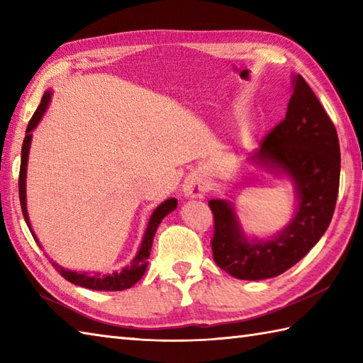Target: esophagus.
<instances>
[{"instance_id": "obj_1", "label": "esophagus", "mask_w": 363, "mask_h": 363, "mask_svg": "<svg viewBox=\"0 0 363 363\" xmlns=\"http://www.w3.org/2000/svg\"><path fill=\"white\" fill-rule=\"evenodd\" d=\"M207 191V184L201 173H191L182 184V195L186 198H203Z\"/></svg>"}]
</instances>
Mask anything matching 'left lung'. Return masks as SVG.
Returning <instances> with one entry per match:
<instances>
[{
  "label": "left lung",
  "instance_id": "1",
  "mask_svg": "<svg viewBox=\"0 0 363 363\" xmlns=\"http://www.w3.org/2000/svg\"><path fill=\"white\" fill-rule=\"evenodd\" d=\"M291 84L285 118L250 157L295 184L298 206L289 226L267 240L248 238L233 203L209 201L215 221L213 260L237 279H269L287 272L318 243L334 215L340 184L337 130L303 76H293Z\"/></svg>",
  "mask_w": 363,
  "mask_h": 363
}]
</instances>
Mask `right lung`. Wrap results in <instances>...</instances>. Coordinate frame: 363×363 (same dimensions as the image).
Wrapping results in <instances>:
<instances>
[{
    "instance_id": "1",
    "label": "right lung",
    "mask_w": 363,
    "mask_h": 363,
    "mask_svg": "<svg viewBox=\"0 0 363 363\" xmlns=\"http://www.w3.org/2000/svg\"><path fill=\"white\" fill-rule=\"evenodd\" d=\"M50 99H51V91H45L40 106L37 107V111L34 112L33 118H30L29 125L26 128V137H25V140H23V146H21V164H20V177H18V195H20L21 212H23V217H25L26 225L30 230V234H33L34 240L37 242V245H40V243H38L35 234L33 233V229H30L28 209H26V167H28V156H29L30 138H33V130L37 128L38 121L42 120L46 107H48V104H50ZM176 207H177V199L169 198V199H167V201L159 204L156 209H154V212L151 213L148 228H146V230H145L143 240H142L140 248H138L137 256L130 260V264L128 267L120 269V272H113L112 274L101 276V273L90 274V273L70 272V269L59 267L56 262H54L52 265L56 267L57 272L62 274L68 282L79 285V287H86L90 290H106V291H120L125 289H130L134 284H137L142 279V276L146 272V267H148V257H150L151 246H152V238L160 225V221L164 220L169 212H173Z\"/></svg>"
}]
</instances>
